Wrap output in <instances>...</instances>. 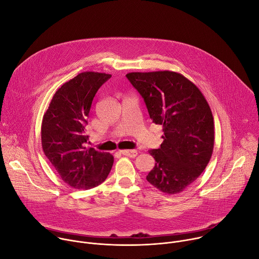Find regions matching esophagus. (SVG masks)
Here are the masks:
<instances>
[{
    "mask_svg": "<svg viewBox=\"0 0 259 259\" xmlns=\"http://www.w3.org/2000/svg\"><path fill=\"white\" fill-rule=\"evenodd\" d=\"M120 152L124 155V156L131 157V158H135L137 155H138V151L137 150H122Z\"/></svg>",
    "mask_w": 259,
    "mask_h": 259,
    "instance_id": "34e87169",
    "label": "esophagus"
}]
</instances>
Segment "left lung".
Segmentation results:
<instances>
[{
	"label": "left lung",
	"mask_w": 259,
	"mask_h": 259,
	"mask_svg": "<svg viewBox=\"0 0 259 259\" xmlns=\"http://www.w3.org/2000/svg\"><path fill=\"white\" fill-rule=\"evenodd\" d=\"M126 77L143 97L152 121L164 133L160 148L149 151L156 163L146 179L165 194L181 193L211 158L214 123L208 103L179 72H130Z\"/></svg>",
	"instance_id": "obj_1"
}]
</instances>
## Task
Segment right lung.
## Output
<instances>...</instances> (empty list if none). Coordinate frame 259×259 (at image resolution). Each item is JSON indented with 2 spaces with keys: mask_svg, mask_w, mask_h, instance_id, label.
<instances>
[{
  "mask_svg": "<svg viewBox=\"0 0 259 259\" xmlns=\"http://www.w3.org/2000/svg\"><path fill=\"white\" fill-rule=\"evenodd\" d=\"M111 74L85 71L63 83L54 94L41 121V146L60 178L75 189L89 190L108 177L110 153L87 147L85 125L93 99Z\"/></svg>",
  "mask_w": 259,
  "mask_h": 259,
  "instance_id": "right-lung-1",
  "label": "right lung"
}]
</instances>
